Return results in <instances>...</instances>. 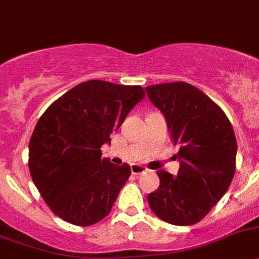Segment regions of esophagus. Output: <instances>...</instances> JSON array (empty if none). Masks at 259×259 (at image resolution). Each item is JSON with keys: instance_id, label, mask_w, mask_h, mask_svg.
Returning <instances> with one entry per match:
<instances>
[{"instance_id": "34e87169", "label": "esophagus", "mask_w": 259, "mask_h": 259, "mask_svg": "<svg viewBox=\"0 0 259 259\" xmlns=\"http://www.w3.org/2000/svg\"><path fill=\"white\" fill-rule=\"evenodd\" d=\"M131 170L134 176H141V174L146 173L147 169L145 166H142V165H132Z\"/></svg>"}]
</instances>
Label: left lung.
Masks as SVG:
<instances>
[{"label": "left lung", "mask_w": 259, "mask_h": 259, "mask_svg": "<svg viewBox=\"0 0 259 259\" xmlns=\"http://www.w3.org/2000/svg\"><path fill=\"white\" fill-rule=\"evenodd\" d=\"M166 118L179 151L178 176L157 170L160 186L147 196L152 212L165 223L193 225L205 218L230 187L235 174L236 139L224 110L188 82L146 88Z\"/></svg>", "instance_id": "left-lung-1"}]
</instances>
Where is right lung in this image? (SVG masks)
I'll list each match as a JSON object with an SVG mask.
<instances>
[{
	"instance_id": "right-lung-1",
	"label": "right lung",
	"mask_w": 259,
	"mask_h": 259,
	"mask_svg": "<svg viewBox=\"0 0 259 259\" xmlns=\"http://www.w3.org/2000/svg\"><path fill=\"white\" fill-rule=\"evenodd\" d=\"M145 97L140 85L81 82L41 114L29 142V170L52 212L90 226L109 215L131 176L128 164L102 157V146Z\"/></svg>"
}]
</instances>
